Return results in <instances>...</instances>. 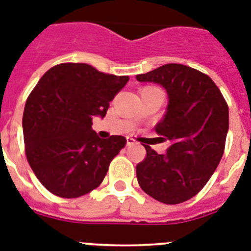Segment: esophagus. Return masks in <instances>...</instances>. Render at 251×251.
Masks as SVG:
<instances>
[{
	"mask_svg": "<svg viewBox=\"0 0 251 251\" xmlns=\"http://www.w3.org/2000/svg\"><path fill=\"white\" fill-rule=\"evenodd\" d=\"M135 139H132V138H126V145L127 147H131V145L135 144Z\"/></svg>",
	"mask_w": 251,
	"mask_h": 251,
	"instance_id": "1",
	"label": "esophagus"
}]
</instances>
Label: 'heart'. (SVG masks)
Returning <instances> with one entry per match:
<instances>
[{
    "label": "heart",
    "instance_id": "1",
    "mask_svg": "<svg viewBox=\"0 0 251 251\" xmlns=\"http://www.w3.org/2000/svg\"><path fill=\"white\" fill-rule=\"evenodd\" d=\"M151 89H157V88H144V89L142 90H151Z\"/></svg>",
    "mask_w": 251,
    "mask_h": 251
}]
</instances>
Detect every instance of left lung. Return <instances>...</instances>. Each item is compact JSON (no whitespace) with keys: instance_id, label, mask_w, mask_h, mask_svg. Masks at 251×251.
<instances>
[{"instance_id":"obj_1","label":"left lung","mask_w":251,"mask_h":251,"mask_svg":"<svg viewBox=\"0 0 251 251\" xmlns=\"http://www.w3.org/2000/svg\"><path fill=\"white\" fill-rule=\"evenodd\" d=\"M136 79L161 84L167 92V111L154 129L171 142L166 154L144 145L147 157L136 165L138 182L161 203H184L205 186L222 158L227 102L208 75L185 65H163Z\"/></svg>"}]
</instances>
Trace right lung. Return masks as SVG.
<instances>
[{
	"label": "right lung",
	"mask_w": 251,
	"mask_h": 251,
	"mask_svg": "<svg viewBox=\"0 0 251 251\" xmlns=\"http://www.w3.org/2000/svg\"><path fill=\"white\" fill-rule=\"evenodd\" d=\"M127 81L74 62L56 65L38 81L25 103L23 131L26 159L48 191L71 199L102 184L126 139L98 138L92 119L106 116Z\"/></svg>",
	"instance_id": "right-lung-1"
}]
</instances>
